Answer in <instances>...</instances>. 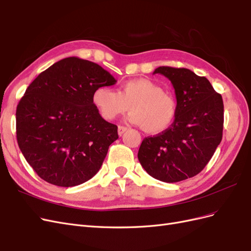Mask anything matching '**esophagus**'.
Here are the masks:
<instances>
[{
    "mask_svg": "<svg viewBox=\"0 0 251 251\" xmlns=\"http://www.w3.org/2000/svg\"><path fill=\"white\" fill-rule=\"evenodd\" d=\"M126 130H127V127L123 126H118V135L121 136Z\"/></svg>",
    "mask_w": 251,
    "mask_h": 251,
    "instance_id": "esophagus-1",
    "label": "esophagus"
}]
</instances>
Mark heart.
I'll return each instance as SVG.
<instances>
[{
    "instance_id": "heart-1",
    "label": "heart",
    "mask_w": 251,
    "mask_h": 251,
    "mask_svg": "<svg viewBox=\"0 0 251 251\" xmlns=\"http://www.w3.org/2000/svg\"><path fill=\"white\" fill-rule=\"evenodd\" d=\"M93 104L105 119L111 120L130 109V121L149 134H161L172 126L177 115V101L163 88L148 78L124 82L118 92L98 87Z\"/></svg>"
}]
</instances>
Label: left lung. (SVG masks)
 <instances>
[{"mask_svg": "<svg viewBox=\"0 0 251 251\" xmlns=\"http://www.w3.org/2000/svg\"><path fill=\"white\" fill-rule=\"evenodd\" d=\"M157 73L172 82L177 115L169 130L143 139L138 159L150 176L174 183L196 176L210 160L222 140L224 105L209 80L189 69L159 67Z\"/></svg>", "mask_w": 251, "mask_h": 251, "instance_id": "obj_1", "label": "left lung"}]
</instances>
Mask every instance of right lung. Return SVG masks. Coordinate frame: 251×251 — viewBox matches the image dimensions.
<instances>
[{
	"label": "right lung",
	"instance_id": "add662e5",
	"mask_svg": "<svg viewBox=\"0 0 251 251\" xmlns=\"http://www.w3.org/2000/svg\"><path fill=\"white\" fill-rule=\"evenodd\" d=\"M90 60L67 57L42 72L17 107V139L39 176L57 186L79 185L100 170L117 126L92 101L98 87L115 85Z\"/></svg>",
	"mask_w": 251,
	"mask_h": 251
}]
</instances>
